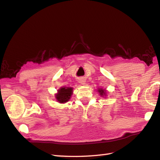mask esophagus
<instances>
[{
    "mask_svg": "<svg viewBox=\"0 0 160 160\" xmlns=\"http://www.w3.org/2000/svg\"><path fill=\"white\" fill-rule=\"evenodd\" d=\"M79 83L81 85H84L85 83V81L83 79H79Z\"/></svg>",
    "mask_w": 160,
    "mask_h": 160,
    "instance_id": "34e87169",
    "label": "esophagus"
}]
</instances>
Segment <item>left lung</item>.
I'll list each match as a JSON object with an SVG mask.
<instances>
[{"instance_id": "obj_1", "label": "left lung", "mask_w": 160, "mask_h": 160, "mask_svg": "<svg viewBox=\"0 0 160 160\" xmlns=\"http://www.w3.org/2000/svg\"><path fill=\"white\" fill-rule=\"evenodd\" d=\"M98 91H99V93H100V95H105V90H103V89H99V90H98Z\"/></svg>"}]
</instances>
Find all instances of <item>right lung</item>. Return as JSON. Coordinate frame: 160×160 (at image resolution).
<instances>
[{"label": "right lung", "instance_id": "add662e5", "mask_svg": "<svg viewBox=\"0 0 160 160\" xmlns=\"http://www.w3.org/2000/svg\"><path fill=\"white\" fill-rule=\"evenodd\" d=\"M72 93V88H62L58 90V93L56 95V99L61 103H66L71 98Z\"/></svg>", "mask_w": 160, "mask_h": 160}]
</instances>
